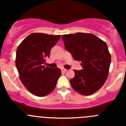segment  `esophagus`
<instances>
[{
  "instance_id": "esophagus-1",
  "label": "esophagus",
  "mask_w": 126,
  "mask_h": 126,
  "mask_svg": "<svg viewBox=\"0 0 126 126\" xmlns=\"http://www.w3.org/2000/svg\"><path fill=\"white\" fill-rule=\"evenodd\" d=\"M67 71V69H64V68L62 69V72H64V73H65V72H66Z\"/></svg>"
}]
</instances>
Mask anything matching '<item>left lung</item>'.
Instances as JSON below:
<instances>
[{"label":"left lung","instance_id":"left-lung-1","mask_svg":"<svg viewBox=\"0 0 126 126\" xmlns=\"http://www.w3.org/2000/svg\"><path fill=\"white\" fill-rule=\"evenodd\" d=\"M62 39L73 59L81 62L82 69L73 70L75 77L70 79L72 87L81 95L94 94L105 84L109 73L111 55L107 45L90 33L65 34Z\"/></svg>","mask_w":126,"mask_h":126}]
</instances>
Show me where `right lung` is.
<instances>
[{
    "label": "right lung",
    "instance_id": "1",
    "mask_svg": "<svg viewBox=\"0 0 126 126\" xmlns=\"http://www.w3.org/2000/svg\"><path fill=\"white\" fill-rule=\"evenodd\" d=\"M61 35L32 33L19 45L16 55V66L21 83L32 94L47 95L55 89L61 70L45 67L46 59Z\"/></svg>",
    "mask_w": 126,
    "mask_h": 126
}]
</instances>
